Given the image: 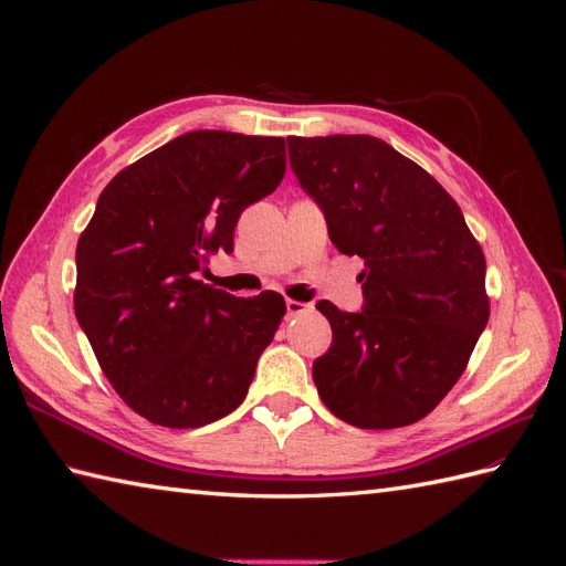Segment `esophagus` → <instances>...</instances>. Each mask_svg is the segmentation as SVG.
<instances>
[{"mask_svg": "<svg viewBox=\"0 0 566 566\" xmlns=\"http://www.w3.org/2000/svg\"><path fill=\"white\" fill-rule=\"evenodd\" d=\"M285 310H287V316H300V314L310 312L312 304H304V302H297V300H287L285 302Z\"/></svg>", "mask_w": 566, "mask_h": 566, "instance_id": "esophagus-1", "label": "esophagus"}]
</instances>
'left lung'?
<instances>
[{"label":"left lung","instance_id":"obj_1","mask_svg":"<svg viewBox=\"0 0 566 566\" xmlns=\"http://www.w3.org/2000/svg\"><path fill=\"white\" fill-rule=\"evenodd\" d=\"M287 148L331 241L364 260V312L318 304L333 328L314 361L318 397L361 430L413 424L451 391L486 328L482 245L443 186L382 139L290 136Z\"/></svg>","mask_w":566,"mask_h":566}]
</instances>
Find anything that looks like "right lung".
Masks as SVG:
<instances>
[{
	"mask_svg": "<svg viewBox=\"0 0 566 566\" xmlns=\"http://www.w3.org/2000/svg\"><path fill=\"white\" fill-rule=\"evenodd\" d=\"M285 175V139L200 129L132 163L77 241L75 316L101 370L153 424L202 427L243 403L285 314L281 295L198 281L235 221Z\"/></svg>",
	"mask_w": 566,
	"mask_h": 566,
	"instance_id": "obj_1",
	"label": "right lung"
}]
</instances>
